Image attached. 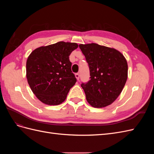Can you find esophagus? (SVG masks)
Masks as SVG:
<instances>
[{"label":"esophagus","mask_w":154,"mask_h":154,"mask_svg":"<svg viewBox=\"0 0 154 154\" xmlns=\"http://www.w3.org/2000/svg\"><path fill=\"white\" fill-rule=\"evenodd\" d=\"M75 77L78 80H79V78H80V74H79V73H76L75 74Z\"/></svg>","instance_id":"1"}]
</instances>
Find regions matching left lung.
<instances>
[{
	"instance_id": "obj_1",
	"label": "left lung",
	"mask_w": 154,
	"mask_h": 154,
	"mask_svg": "<svg viewBox=\"0 0 154 154\" xmlns=\"http://www.w3.org/2000/svg\"><path fill=\"white\" fill-rule=\"evenodd\" d=\"M90 70L91 80L81 84L92 106L103 108L118 98L128 77L124 56L114 48L92 43L80 44Z\"/></svg>"
}]
</instances>
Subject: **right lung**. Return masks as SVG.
<instances>
[{"mask_svg": "<svg viewBox=\"0 0 154 154\" xmlns=\"http://www.w3.org/2000/svg\"><path fill=\"white\" fill-rule=\"evenodd\" d=\"M78 47L76 43L59 42L36 48L27 58V82L43 103L58 105L66 100L76 82L69 55Z\"/></svg>", "mask_w": 154, "mask_h": 154, "instance_id": "1", "label": "right lung"}]
</instances>
